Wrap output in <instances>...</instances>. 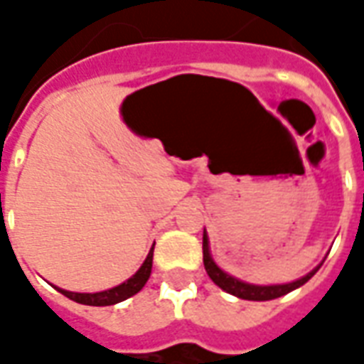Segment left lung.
<instances>
[{
	"mask_svg": "<svg viewBox=\"0 0 364 364\" xmlns=\"http://www.w3.org/2000/svg\"><path fill=\"white\" fill-rule=\"evenodd\" d=\"M203 263H205L206 273L213 279L214 284H218L222 290H226V292H230V294H234L237 298H244V300H273V298L284 296V294H289L290 290L298 289L304 282L310 281L314 274L318 273V269L321 267L320 263L318 267L312 269L304 277H300L298 281L284 282V284H252V282L240 281V279L232 277L226 271H222L214 263L213 255H210V247H208V234H206V230L203 232Z\"/></svg>",
	"mask_w": 364,
	"mask_h": 364,
	"instance_id": "8db88e82",
	"label": "left lung"
}]
</instances>
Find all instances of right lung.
<instances>
[{
  "mask_svg": "<svg viewBox=\"0 0 364 364\" xmlns=\"http://www.w3.org/2000/svg\"><path fill=\"white\" fill-rule=\"evenodd\" d=\"M151 259H154V245H151L148 257L144 259V263L140 265V269L136 271L130 279H127L124 282H120L119 287H112L109 290H101V292H70V290L58 289V292H62L64 296H68L74 302H80V304L85 306H111L119 304L127 298L134 296L136 292H140L142 287L148 282L151 273Z\"/></svg>",
  "mask_w": 364,
  "mask_h": 364,
  "instance_id": "right-lung-1",
  "label": "right lung"
}]
</instances>
